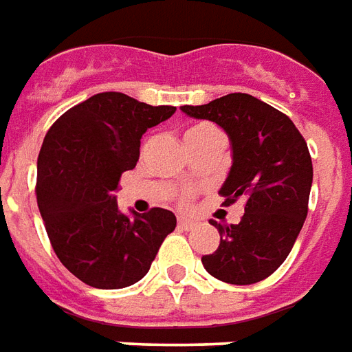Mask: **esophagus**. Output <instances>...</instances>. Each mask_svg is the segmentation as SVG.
I'll return each instance as SVG.
<instances>
[{
  "label": "esophagus",
  "instance_id": "esophagus-1",
  "mask_svg": "<svg viewBox=\"0 0 352 352\" xmlns=\"http://www.w3.org/2000/svg\"><path fill=\"white\" fill-rule=\"evenodd\" d=\"M194 226H196V220H192V218H186V216H179V228L192 229Z\"/></svg>",
  "mask_w": 352,
  "mask_h": 352
}]
</instances>
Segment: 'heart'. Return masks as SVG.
<instances>
[{
    "label": "heart",
    "mask_w": 352,
    "mask_h": 352,
    "mask_svg": "<svg viewBox=\"0 0 352 352\" xmlns=\"http://www.w3.org/2000/svg\"><path fill=\"white\" fill-rule=\"evenodd\" d=\"M209 130H212V126H209V124H196V126H190V129L184 132V142H186V140H192V138L201 136V134L209 132ZM184 199H188V196H184Z\"/></svg>",
    "instance_id": "1"
}]
</instances>
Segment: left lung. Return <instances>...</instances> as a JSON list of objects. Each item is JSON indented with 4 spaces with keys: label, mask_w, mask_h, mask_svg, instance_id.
Instances as JSON below:
<instances>
[{
    "label": "left lung",
    "mask_w": 352,
    "mask_h": 352,
    "mask_svg": "<svg viewBox=\"0 0 352 352\" xmlns=\"http://www.w3.org/2000/svg\"><path fill=\"white\" fill-rule=\"evenodd\" d=\"M181 110L226 130L233 164L220 194L228 205L246 199L241 222H212L220 246L201 257L203 267L233 285L261 282L287 259L308 216L314 181L308 145L285 113L246 93Z\"/></svg>",
    "instance_id": "left-lung-1"
}]
</instances>
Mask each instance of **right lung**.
<instances>
[{
  "label": "right lung",
  "mask_w": 352,
  "mask_h": 352,
  "mask_svg": "<svg viewBox=\"0 0 352 352\" xmlns=\"http://www.w3.org/2000/svg\"><path fill=\"white\" fill-rule=\"evenodd\" d=\"M108 91L78 104L52 124L37 160V205L52 248L78 280L123 289L142 280L164 239L171 210L123 214L113 192L140 158L147 129L175 113Z\"/></svg>",
  "instance_id": "obj_1"
}]
</instances>
